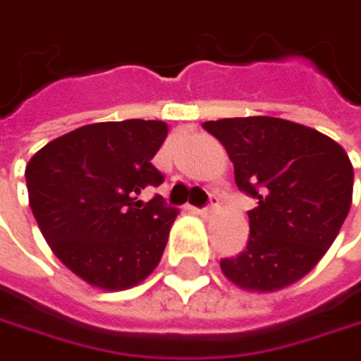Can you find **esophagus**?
I'll list each match as a JSON object with an SVG mask.
<instances>
[{
    "label": "esophagus",
    "mask_w": 361,
    "mask_h": 361,
    "mask_svg": "<svg viewBox=\"0 0 361 361\" xmlns=\"http://www.w3.org/2000/svg\"><path fill=\"white\" fill-rule=\"evenodd\" d=\"M216 209H219V198H216L214 194H211V202H209V204H207L204 209H200V214L209 216V214H213Z\"/></svg>",
    "instance_id": "obj_1"
}]
</instances>
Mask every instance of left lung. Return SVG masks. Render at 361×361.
I'll return each instance as SVG.
<instances>
[{
    "instance_id": "obj_1",
    "label": "left lung",
    "mask_w": 361,
    "mask_h": 361,
    "mask_svg": "<svg viewBox=\"0 0 361 361\" xmlns=\"http://www.w3.org/2000/svg\"><path fill=\"white\" fill-rule=\"evenodd\" d=\"M225 147L235 183L258 200L246 250L221 271L247 291L306 277L335 242L351 207L353 167L341 145L308 126L254 115L204 121Z\"/></svg>"
}]
</instances>
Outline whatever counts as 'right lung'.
I'll list each match as a JSON object with an SVG mask.
<instances>
[{"instance_id":"1","label":"right lung","mask_w":361,"mask_h":361,"mask_svg":"<svg viewBox=\"0 0 361 361\" xmlns=\"http://www.w3.org/2000/svg\"><path fill=\"white\" fill-rule=\"evenodd\" d=\"M167 132L157 119L88 123L51 140L26 165L28 202L43 238L92 287L130 289L163 256L178 209L140 194L163 183L150 161Z\"/></svg>"}]
</instances>
